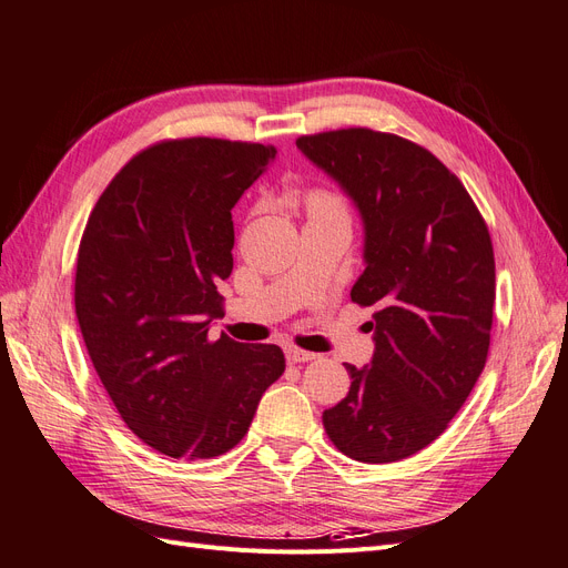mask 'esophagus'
<instances>
[{
  "label": "esophagus",
  "instance_id": "34e87169",
  "mask_svg": "<svg viewBox=\"0 0 568 568\" xmlns=\"http://www.w3.org/2000/svg\"><path fill=\"white\" fill-rule=\"evenodd\" d=\"M285 357H287V362H293V365H297V362H312L316 355L307 353V351H300V347H287Z\"/></svg>",
  "mask_w": 568,
  "mask_h": 568
}]
</instances>
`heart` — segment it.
I'll return each mask as SVG.
<instances>
[{
  "label": "heart",
  "mask_w": 568,
  "mask_h": 568,
  "mask_svg": "<svg viewBox=\"0 0 568 568\" xmlns=\"http://www.w3.org/2000/svg\"><path fill=\"white\" fill-rule=\"evenodd\" d=\"M326 201H331V199H326V196H312V203H326Z\"/></svg>",
  "instance_id": "obj_1"
}]
</instances>
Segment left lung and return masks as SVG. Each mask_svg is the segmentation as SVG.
I'll list each match as a JSON object with an SVG mask.
<instances>
[{
	"instance_id": "8db88e82",
	"label": "left lung",
	"mask_w": 568,
	"mask_h": 568,
	"mask_svg": "<svg viewBox=\"0 0 568 568\" xmlns=\"http://www.w3.org/2000/svg\"><path fill=\"white\" fill-rule=\"evenodd\" d=\"M297 149L351 196L365 271L351 297L374 307V355L324 410L341 454L394 463L432 444L485 369L494 307L489 230L460 180L423 145L372 129L300 136Z\"/></svg>"
}]
</instances>
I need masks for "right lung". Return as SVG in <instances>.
<instances>
[{"mask_svg": "<svg viewBox=\"0 0 568 568\" xmlns=\"http://www.w3.org/2000/svg\"><path fill=\"white\" fill-rule=\"evenodd\" d=\"M275 160L273 145L178 139L114 174L85 223L77 318L126 427L172 458H215L242 442L285 372L278 345L209 338L232 273V209Z\"/></svg>", "mask_w": 568, "mask_h": 568, "instance_id": "obj_1", "label": "right lung"}]
</instances>
